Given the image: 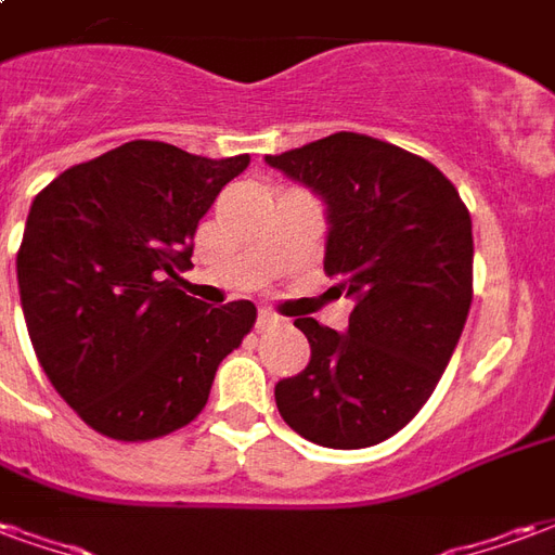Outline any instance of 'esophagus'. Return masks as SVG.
Here are the masks:
<instances>
[{
	"label": "esophagus",
	"mask_w": 555,
	"mask_h": 555,
	"mask_svg": "<svg viewBox=\"0 0 555 555\" xmlns=\"http://www.w3.org/2000/svg\"><path fill=\"white\" fill-rule=\"evenodd\" d=\"M276 324H282V318H279L276 312H270V309H261V312H258V326H261V330H264V326H276Z\"/></svg>",
	"instance_id": "esophagus-1"
}]
</instances>
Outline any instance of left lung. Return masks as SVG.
<instances>
[{
    "instance_id": "8db88e82",
    "label": "left lung",
    "mask_w": 555,
    "mask_h": 555,
    "mask_svg": "<svg viewBox=\"0 0 555 555\" xmlns=\"http://www.w3.org/2000/svg\"><path fill=\"white\" fill-rule=\"evenodd\" d=\"M324 198V270L353 300L348 333L314 318L297 377L276 384L291 428L326 449L389 440L440 384L473 302V219L434 163L362 133L267 157Z\"/></svg>"
}]
</instances>
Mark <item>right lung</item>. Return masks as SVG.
I'll use <instances>...</instances> for the list:
<instances>
[{
	"mask_svg": "<svg viewBox=\"0 0 555 555\" xmlns=\"http://www.w3.org/2000/svg\"><path fill=\"white\" fill-rule=\"evenodd\" d=\"M249 154L210 159L137 139L79 163L31 202L17 253L31 348L55 392L113 440L190 425L255 306L183 294L193 237Z\"/></svg>",
	"mask_w": 555,
	"mask_h": 555,
	"instance_id": "right-lung-1",
	"label": "right lung"
}]
</instances>
